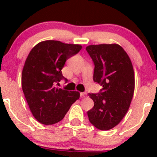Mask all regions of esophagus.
<instances>
[{
	"instance_id": "obj_1",
	"label": "esophagus",
	"mask_w": 157,
	"mask_h": 157,
	"mask_svg": "<svg viewBox=\"0 0 157 157\" xmlns=\"http://www.w3.org/2000/svg\"><path fill=\"white\" fill-rule=\"evenodd\" d=\"M86 96H87V95H86V93H80V96H81V97L85 98L86 97Z\"/></svg>"
}]
</instances>
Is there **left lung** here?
<instances>
[{
  "label": "left lung",
  "mask_w": 157,
  "mask_h": 157,
  "mask_svg": "<svg viewBox=\"0 0 157 157\" xmlns=\"http://www.w3.org/2000/svg\"><path fill=\"white\" fill-rule=\"evenodd\" d=\"M95 64L93 80L102 86L98 94L90 93L94 106L87 112L89 121L102 131L118 124L127 113L134 92L132 63L118 44L86 46Z\"/></svg>",
  "instance_id": "1"
}]
</instances>
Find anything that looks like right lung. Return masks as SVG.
<instances>
[{
  "label": "right lung",
  "mask_w": 157,
  "mask_h": 157,
  "mask_svg": "<svg viewBox=\"0 0 157 157\" xmlns=\"http://www.w3.org/2000/svg\"><path fill=\"white\" fill-rule=\"evenodd\" d=\"M81 48L78 44L46 40L35 45L28 55L22 71V88L32 114L42 124L59 122L80 98L79 92L55 84L64 78L61 69L65 61Z\"/></svg>",
  "instance_id": "right-lung-1"
}]
</instances>
